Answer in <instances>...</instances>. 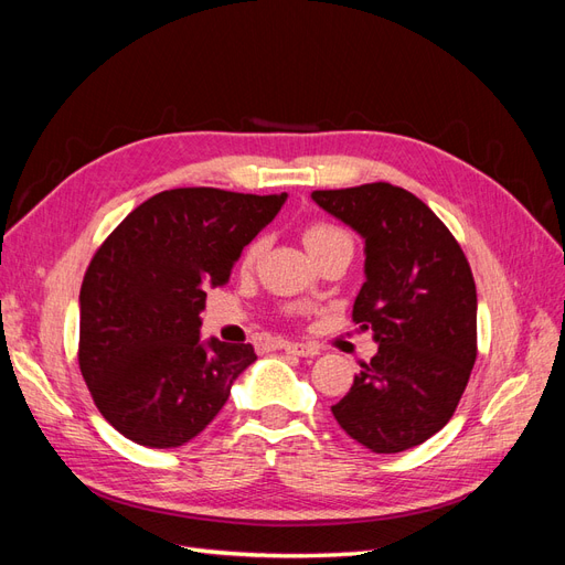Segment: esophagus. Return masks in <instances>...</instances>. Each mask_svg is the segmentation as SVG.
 <instances>
[{
	"label": "esophagus",
	"instance_id": "esophagus-1",
	"mask_svg": "<svg viewBox=\"0 0 565 565\" xmlns=\"http://www.w3.org/2000/svg\"><path fill=\"white\" fill-rule=\"evenodd\" d=\"M282 349L287 353H295V355H301V358H313V355L320 353L318 347H313V344H299V341H285Z\"/></svg>",
	"mask_w": 565,
	"mask_h": 565
}]
</instances>
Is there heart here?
<instances>
[{
  "instance_id": "heart-1",
  "label": "heart",
  "mask_w": 565,
  "mask_h": 565,
  "mask_svg": "<svg viewBox=\"0 0 565 565\" xmlns=\"http://www.w3.org/2000/svg\"><path fill=\"white\" fill-rule=\"evenodd\" d=\"M341 241H351V237L341 228L330 226V224H316V226H311L309 231H306V235H303V243H306V247H309L311 254H316V252H320L324 247H330L334 243H341ZM262 252H264V241L252 243L247 247V252H245V259H243L245 266H254L256 259H259V256H262Z\"/></svg>"
}]
</instances>
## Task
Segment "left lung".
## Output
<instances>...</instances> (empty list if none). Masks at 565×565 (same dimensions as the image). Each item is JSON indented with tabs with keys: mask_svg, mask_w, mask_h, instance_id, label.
<instances>
[{
	"mask_svg": "<svg viewBox=\"0 0 565 565\" xmlns=\"http://www.w3.org/2000/svg\"><path fill=\"white\" fill-rule=\"evenodd\" d=\"M313 202L365 243L353 320L380 349L332 415L372 452H403L438 434L476 361V285L446 224L391 183L313 191Z\"/></svg>",
	"mask_w": 565,
	"mask_h": 565,
	"instance_id": "obj_1",
	"label": "left lung"
}]
</instances>
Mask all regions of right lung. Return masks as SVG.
Returning <instances> with one entry per match:
<instances>
[{"label":"right lung","mask_w":565,"mask_h":565,"mask_svg":"<svg viewBox=\"0 0 565 565\" xmlns=\"http://www.w3.org/2000/svg\"><path fill=\"white\" fill-rule=\"evenodd\" d=\"M285 200L174 188L98 247L79 289V370L125 438L158 450L193 440L256 361L252 344L202 339L200 313Z\"/></svg>","instance_id":"1"}]
</instances>
